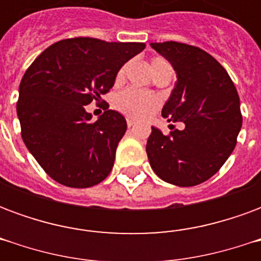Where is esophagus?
I'll use <instances>...</instances> for the list:
<instances>
[{
	"label": "esophagus",
	"instance_id": "34e87169",
	"mask_svg": "<svg viewBox=\"0 0 261 261\" xmlns=\"http://www.w3.org/2000/svg\"><path fill=\"white\" fill-rule=\"evenodd\" d=\"M134 123H136V121H134L133 119H127V125H128V127H133V125H134Z\"/></svg>",
	"mask_w": 261,
	"mask_h": 261
}]
</instances>
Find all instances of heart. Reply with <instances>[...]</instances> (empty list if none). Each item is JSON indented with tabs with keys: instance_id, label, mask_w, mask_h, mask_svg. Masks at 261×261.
Wrapping results in <instances>:
<instances>
[{
	"instance_id": "1",
	"label": "heart",
	"mask_w": 261,
	"mask_h": 261,
	"mask_svg": "<svg viewBox=\"0 0 261 261\" xmlns=\"http://www.w3.org/2000/svg\"><path fill=\"white\" fill-rule=\"evenodd\" d=\"M166 63L164 59H153L152 68L155 65ZM125 74V67H121L117 72V80H123ZM116 109L131 119H144L152 114L159 106V97L153 93L141 91L138 88H128L120 92L116 97Z\"/></svg>"
}]
</instances>
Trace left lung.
<instances>
[{
	"instance_id": "obj_1",
	"label": "left lung",
	"mask_w": 261,
	"mask_h": 261,
	"mask_svg": "<svg viewBox=\"0 0 261 261\" xmlns=\"http://www.w3.org/2000/svg\"><path fill=\"white\" fill-rule=\"evenodd\" d=\"M176 71L175 88L162 109L170 134L152 127L147 155L153 172L170 185L197 186L214 176L235 149L242 127L239 95L211 54L177 42L151 43Z\"/></svg>"
}]
</instances>
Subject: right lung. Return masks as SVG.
Instances as JSON below:
<instances>
[{
	"label": "right lung",
	"mask_w": 261,
	"mask_h": 261,
	"mask_svg": "<svg viewBox=\"0 0 261 261\" xmlns=\"http://www.w3.org/2000/svg\"><path fill=\"white\" fill-rule=\"evenodd\" d=\"M144 43L74 37L54 43L26 69L16 113L22 140L37 164L60 185L92 187L112 172L125 119L106 110L97 120L85 110L114 85L119 69Z\"/></svg>",
	"instance_id": "obj_1"
}]
</instances>
